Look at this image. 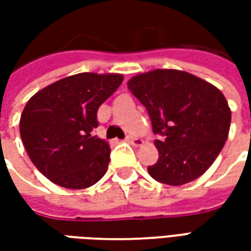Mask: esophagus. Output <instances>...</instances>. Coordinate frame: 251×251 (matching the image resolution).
Returning <instances> with one entry per match:
<instances>
[{
	"label": "esophagus",
	"instance_id": "obj_1",
	"mask_svg": "<svg viewBox=\"0 0 251 251\" xmlns=\"http://www.w3.org/2000/svg\"><path fill=\"white\" fill-rule=\"evenodd\" d=\"M126 141L129 142V144H131V145H134V147H140V145H142V144H144V141H142V140H140V138H136V137H133V136L126 137Z\"/></svg>",
	"mask_w": 251,
	"mask_h": 251
}]
</instances>
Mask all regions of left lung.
I'll return each instance as SVG.
<instances>
[{
  "label": "left lung",
  "mask_w": 251,
  "mask_h": 251,
  "mask_svg": "<svg viewBox=\"0 0 251 251\" xmlns=\"http://www.w3.org/2000/svg\"><path fill=\"white\" fill-rule=\"evenodd\" d=\"M127 88L152 121L157 163L148 172L158 183L183 185L200 177L225 147L231 110L219 88L179 70L133 76Z\"/></svg>",
  "instance_id": "left-lung-1"
}]
</instances>
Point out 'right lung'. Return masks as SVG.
Here are the masks:
<instances>
[{"instance_id": "right-lung-1", "label": "right lung", "mask_w": 251, "mask_h": 251, "mask_svg": "<svg viewBox=\"0 0 251 251\" xmlns=\"http://www.w3.org/2000/svg\"><path fill=\"white\" fill-rule=\"evenodd\" d=\"M122 80L121 74L82 72L47 86L25 104L21 140L32 163L52 183L82 189L103 177L110 147L91 131L98 126L99 106Z\"/></svg>"}]
</instances>
